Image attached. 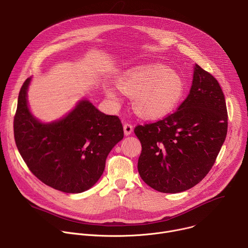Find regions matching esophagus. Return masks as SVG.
<instances>
[{
	"label": "esophagus",
	"instance_id": "obj_1",
	"mask_svg": "<svg viewBox=\"0 0 248 248\" xmlns=\"http://www.w3.org/2000/svg\"><path fill=\"white\" fill-rule=\"evenodd\" d=\"M132 131H133V126L130 124H124V132L126 136L131 134Z\"/></svg>",
	"mask_w": 248,
	"mask_h": 248
}]
</instances>
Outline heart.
I'll return each instance as SVG.
<instances>
[{
	"label": "heart",
	"mask_w": 248,
	"mask_h": 248,
	"mask_svg": "<svg viewBox=\"0 0 248 248\" xmlns=\"http://www.w3.org/2000/svg\"><path fill=\"white\" fill-rule=\"evenodd\" d=\"M117 88L124 95L132 96L135 113L144 120H159L173 112L186 93V81L175 69L164 64H146L132 67L117 81ZM106 95L119 104L121 97L112 88Z\"/></svg>",
	"instance_id": "b5f03b06"
}]
</instances>
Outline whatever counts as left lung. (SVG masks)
<instances>
[{
  "mask_svg": "<svg viewBox=\"0 0 248 248\" xmlns=\"http://www.w3.org/2000/svg\"><path fill=\"white\" fill-rule=\"evenodd\" d=\"M227 130L222 88L213 76L195 63L191 89L178 111L134 129L142 145L137 164L141 179L164 193L193 187L213 167Z\"/></svg>",
  "mask_w": 248,
  "mask_h": 248,
  "instance_id": "left-lung-1",
  "label": "left lung"
}]
</instances>
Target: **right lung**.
Returning a JSON list of instances; mask_svg holds the SVG:
<instances>
[{
  "instance_id": "right-lung-1",
  "label": "right lung",
  "mask_w": 248,
  "mask_h": 248,
  "mask_svg": "<svg viewBox=\"0 0 248 248\" xmlns=\"http://www.w3.org/2000/svg\"><path fill=\"white\" fill-rule=\"evenodd\" d=\"M31 80L28 78L20 89L14 121L22 159L36 178L57 190H88L101 178L111 150L124 138L120 119L100 112L83 98L61 119L41 122L29 109Z\"/></svg>"
}]
</instances>
